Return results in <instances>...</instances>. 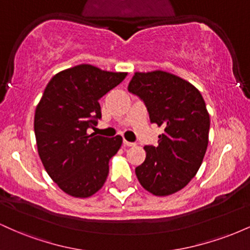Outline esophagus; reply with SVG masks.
Here are the masks:
<instances>
[{
	"label": "esophagus",
	"mask_w": 250,
	"mask_h": 250,
	"mask_svg": "<svg viewBox=\"0 0 250 250\" xmlns=\"http://www.w3.org/2000/svg\"><path fill=\"white\" fill-rule=\"evenodd\" d=\"M123 145L127 146V147H134V146H136V143L129 142V141H127V140H123Z\"/></svg>",
	"instance_id": "1"
}]
</instances>
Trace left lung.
I'll return each instance as SVG.
<instances>
[{
	"label": "left lung",
	"mask_w": 250,
	"mask_h": 250,
	"mask_svg": "<svg viewBox=\"0 0 250 250\" xmlns=\"http://www.w3.org/2000/svg\"><path fill=\"white\" fill-rule=\"evenodd\" d=\"M128 91L142 100L150 122L165 128L156 146L145 147L146 160L135 174L153 195L176 193L196 175L207 150L210 119L205 100L193 84L161 70L135 73Z\"/></svg>",
	"instance_id": "8db88e82"
}]
</instances>
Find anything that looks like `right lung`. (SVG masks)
<instances>
[{"label": "right lung", "mask_w": 250, "mask_h": 250, "mask_svg": "<svg viewBox=\"0 0 250 250\" xmlns=\"http://www.w3.org/2000/svg\"><path fill=\"white\" fill-rule=\"evenodd\" d=\"M125 76L80 64L60 71L44 89L34 119L37 150L48 175L68 195L89 197L107 180L122 137L89 135L87 129L102 117L99 100Z\"/></svg>", "instance_id": "1"}]
</instances>
